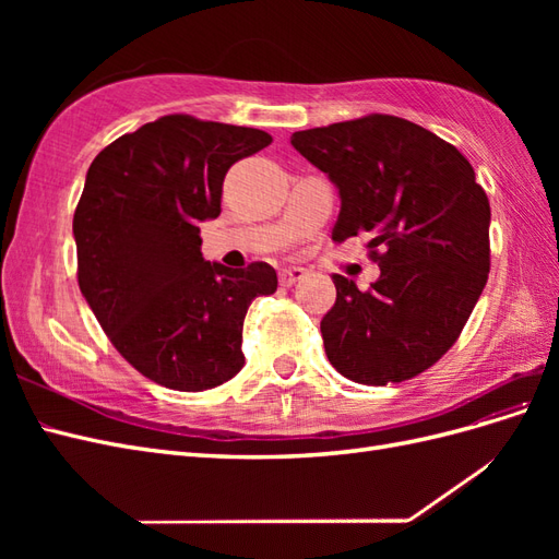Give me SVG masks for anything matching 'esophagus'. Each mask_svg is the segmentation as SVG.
I'll use <instances>...</instances> for the list:
<instances>
[{
    "label": "esophagus",
    "instance_id": "1",
    "mask_svg": "<svg viewBox=\"0 0 559 559\" xmlns=\"http://www.w3.org/2000/svg\"><path fill=\"white\" fill-rule=\"evenodd\" d=\"M306 275H308L306 267H282L280 270V284L282 286H292V284L300 282Z\"/></svg>",
    "mask_w": 559,
    "mask_h": 559
}]
</instances>
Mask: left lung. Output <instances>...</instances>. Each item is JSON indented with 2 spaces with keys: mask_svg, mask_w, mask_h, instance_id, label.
<instances>
[{
  "mask_svg": "<svg viewBox=\"0 0 559 559\" xmlns=\"http://www.w3.org/2000/svg\"><path fill=\"white\" fill-rule=\"evenodd\" d=\"M292 144L337 189L331 240L382 247L368 292L333 275L329 361L361 384L415 378L454 345L487 284L489 200L476 173L438 134L386 114L300 130Z\"/></svg>",
  "mask_w": 559,
  "mask_h": 559,
  "instance_id": "left-lung-1",
  "label": "left lung"
}]
</instances>
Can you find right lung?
<instances>
[{
	"instance_id": "1",
	"label": "right lung",
	"mask_w": 559,
	"mask_h": 559,
	"mask_svg": "<svg viewBox=\"0 0 559 559\" xmlns=\"http://www.w3.org/2000/svg\"><path fill=\"white\" fill-rule=\"evenodd\" d=\"M257 128L163 116L91 163L74 212L79 289L114 347L142 376L202 392L245 366L242 326L275 294L267 263L205 261L200 224L222 214L228 167L265 148Z\"/></svg>"
}]
</instances>
